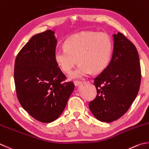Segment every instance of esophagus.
Returning a JSON list of instances; mask_svg holds the SVG:
<instances>
[{"label":"esophagus","mask_w":149,"mask_h":149,"mask_svg":"<svg viewBox=\"0 0 149 149\" xmlns=\"http://www.w3.org/2000/svg\"><path fill=\"white\" fill-rule=\"evenodd\" d=\"M81 83H82V81H80V80H75V81H74V84L75 86H78Z\"/></svg>","instance_id":"obj_1"}]
</instances>
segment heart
<instances>
[{
    "label": "heart",
    "mask_w": 149,
    "mask_h": 149,
    "mask_svg": "<svg viewBox=\"0 0 149 149\" xmlns=\"http://www.w3.org/2000/svg\"><path fill=\"white\" fill-rule=\"evenodd\" d=\"M65 48H57L54 51V60L59 67L69 73L76 65L77 69L69 75L70 79L82 78L91 72L103 71L110 61L112 43L104 33L84 32L67 39Z\"/></svg>",
    "instance_id": "b5f03b06"
}]
</instances>
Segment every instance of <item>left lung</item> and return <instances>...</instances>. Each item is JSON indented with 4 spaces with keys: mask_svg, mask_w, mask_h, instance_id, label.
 <instances>
[{
    "mask_svg": "<svg viewBox=\"0 0 149 149\" xmlns=\"http://www.w3.org/2000/svg\"><path fill=\"white\" fill-rule=\"evenodd\" d=\"M113 54L108 67L94 79L97 96L89 103L96 118L111 123L130 108L139 90L141 66L136 47L122 33L113 35Z\"/></svg>",
    "mask_w": 149,
    "mask_h": 149,
    "instance_id": "8db88e82",
    "label": "left lung"
}]
</instances>
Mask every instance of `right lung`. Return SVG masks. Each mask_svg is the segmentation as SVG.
I'll use <instances>...</instances> for the list:
<instances>
[{"label": "right lung", "instance_id": "1", "mask_svg": "<svg viewBox=\"0 0 149 149\" xmlns=\"http://www.w3.org/2000/svg\"><path fill=\"white\" fill-rule=\"evenodd\" d=\"M52 30L33 36L17 55L14 81L22 107L38 121L49 123L58 118L73 91L72 82L54 60L56 39Z\"/></svg>", "mask_w": 149, "mask_h": 149}]
</instances>
